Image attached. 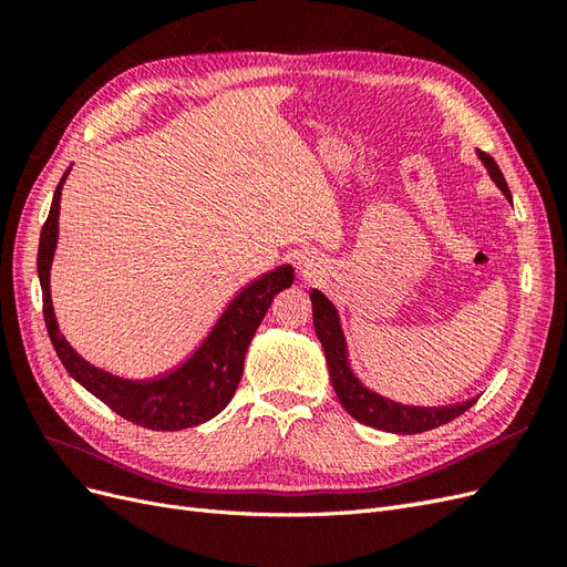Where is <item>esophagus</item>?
Instances as JSON below:
<instances>
[{
    "label": "esophagus",
    "mask_w": 567,
    "mask_h": 567,
    "mask_svg": "<svg viewBox=\"0 0 567 567\" xmlns=\"http://www.w3.org/2000/svg\"><path fill=\"white\" fill-rule=\"evenodd\" d=\"M298 269H300L302 277H315V274L319 271V260L312 255H305L298 260Z\"/></svg>",
    "instance_id": "esophagus-1"
}]
</instances>
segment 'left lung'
Wrapping results in <instances>:
<instances>
[{
  "label": "left lung",
  "instance_id": "obj_1",
  "mask_svg": "<svg viewBox=\"0 0 567 567\" xmlns=\"http://www.w3.org/2000/svg\"><path fill=\"white\" fill-rule=\"evenodd\" d=\"M480 161L487 165L492 179L496 182V186L502 188L504 196L511 200L508 184L502 175L499 165H496V161L489 156V153H483V151H480ZM310 298H312L315 331H317V338L321 340L333 390L338 394L340 404L346 406L348 414L352 419H357L359 423L379 427V431H388V433L414 435V433H423V431H433V427H437V425L454 421L456 416L463 414V411H468L475 404L477 398L468 400V402H461V404H452V406H406V404H398V402L381 398V394L367 390L362 383L357 381V375L352 373V369L348 364V346H346V336H342V329H340V319H338L336 307L326 300V296H321L319 290H312Z\"/></svg>",
  "mask_w": 567,
  "mask_h": 567
}]
</instances>
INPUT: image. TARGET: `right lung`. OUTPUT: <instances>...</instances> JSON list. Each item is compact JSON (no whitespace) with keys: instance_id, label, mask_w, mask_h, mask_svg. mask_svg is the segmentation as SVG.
I'll return each mask as SVG.
<instances>
[{"instance_id":"add662e5","label":"right lung","mask_w":567,"mask_h":567,"mask_svg":"<svg viewBox=\"0 0 567 567\" xmlns=\"http://www.w3.org/2000/svg\"><path fill=\"white\" fill-rule=\"evenodd\" d=\"M63 179L56 186L49 217L42 227L38 274L42 286L44 323L51 346H54L65 371L82 388H87L94 398L113 409L115 414L148 427V431H182V427L210 421L231 402L238 381H241L250 340L271 307L274 296L293 284V267H277L246 286L229 302L225 315L217 319L208 338L200 342V348L175 371L161 375V379L140 383L117 379V375L94 369L68 346L59 331L54 307H51L49 267L59 238V200Z\"/></svg>"}]
</instances>
